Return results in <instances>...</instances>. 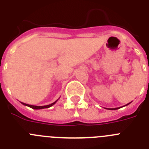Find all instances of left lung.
Wrapping results in <instances>:
<instances>
[{"label":"left lung","instance_id":"left-lung-1","mask_svg":"<svg viewBox=\"0 0 149 149\" xmlns=\"http://www.w3.org/2000/svg\"><path fill=\"white\" fill-rule=\"evenodd\" d=\"M131 102H130V103L127 104L125 105V106H127V105H128L129 104H131ZM106 109H107V108H106ZM118 109H119V107H117V108H108L107 110H118Z\"/></svg>","mask_w":149,"mask_h":149}]
</instances>
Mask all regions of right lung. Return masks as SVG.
<instances>
[{
  "label": "right lung",
  "mask_w": 149,
  "mask_h": 149,
  "mask_svg": "<svg viewBox=\"0 0 149 149\" xmlns=\"http://www.w3.org/2000/svg\"><path fill=\"white\" fill-rule=\"evenodd\" d=\"M58 101V99L56 100V101H54V103L51 104H48V105H45V106H35V105H30V104H25V103H23V102H21V103L23 105H24V106H27L29 107H30V108L32 109H34V110H40V109H45V108H49V107H51V106H53L54 104L55 103H56V101Z\"/></svg>",
  "instance_id": "obj_1"
}]
</instances>
